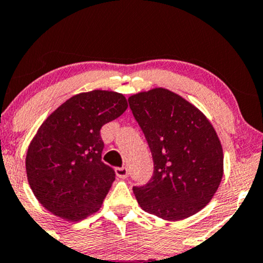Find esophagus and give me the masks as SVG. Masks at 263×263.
Returning <instances> with one entry per match:
<instances>
[{
	"mask_svg": "<svg viewBox=\"0 0 263 263\" xmlns=\"http://www.w3.org/2000/svg\"><path fill=\"white\" fill-rule=\"evenodd\" d=\"M116 175L119 176V178L121 179H126L128 176V169L126 166H122V167H116Z\"/></svg>",
	"mask_w": 263,
	"mask_h": 263,
	"instance_id": "34e87169",
	"label": "esophagus"
}]
</instances>
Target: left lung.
<instances>
[{"label":"left lung","mask_w":263,"mask_h":263,"mask_svg":"<svg viewBox=\"0 0 263 263\" xmlns=\"http://www.w3.org/2000/svg\"><path fill=\"white\" fill-rule=\"evenodd\" d=\"M154 162L153 175L134 186L142 210L165 220L201 211L223 176V149L213 126L178 94L156 88L128 98Z\"/></svg>","instance_id":"8db88e82"}]
</instances>
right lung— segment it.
<instances>
[{
  "mask_svg": "<svg viewBox=\"0 0 263 263\" xmlns=\"http://www.w3.org/2000/svg\"><path fill=\"white\" fill-rule=\"evenodd\" d=\"M126 109L122 94L93 90L69 98L44 121L28 148L25 169L46 210L67 220L99 210L116 176L101 162L100 128Z\"/></svg>",
  "mask_w": 263,
  "mask_h": 263,
  "instance_id": "1",
  "label": "right lung"
}]
</instances>
